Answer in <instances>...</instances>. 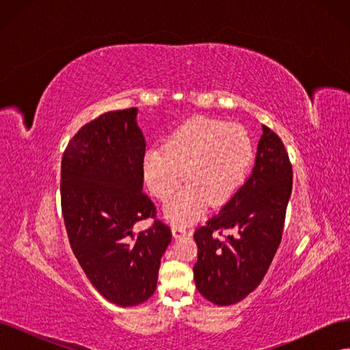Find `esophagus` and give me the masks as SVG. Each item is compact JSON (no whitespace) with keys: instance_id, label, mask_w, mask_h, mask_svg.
<instances>
[{"instance_id":"34e87169","label":"esophagus","mask_w":350,"mask_h":350,"mask_svg":"<svg viewBox=\"0 0 350 350\" xmlns=\"http://www.w3.org/2000/svg\"><path fill=\"white\" fill-rule=\"evenodd\" d=\"M172 235L174 238H181V237H187L188 235V230L183 226H178V225H172Z\"/></svg>"}]
</instances>
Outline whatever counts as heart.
Returning <instances> with one entry per match:
<instances>
[{
    "instance_id": "heart-1",
    "label": "heart",
    "mask_w": 350,
    "mask_h": 350,
    "mask_svg": "<svg viewBox=\"0 0 350 350\" xmlns=\"http://www.w3.org/2000/svg\"><path fill=\"white\" fill-rule=\"evenodd\" d=\"M254 162V144L239 124L198 116L174 131L165 147L147 150L143 175L149 191L166 200L184 179L187 184L171 197L165 215L188 225L203 215L207 203L221 206L245 184Z\"/></svg>"
}]
</instances>
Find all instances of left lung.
Wrapping results in <instances>:
<instances>
[{
	"label": "left lung",
	"mask_w": 350,
	"mask_h": 350,
	"mask_svg": "<svg viewBox=\"0 0 350 350\" xmlns=\"http://www.w3.org/2000/svg\"><path fill=\"white\" fill-rule=\"evenodd\" d=\"M291 193L289 156L279 135L262 125L251 176L194 234L198 247L194 280L207 301L237 304L261 283L282 241ZM221 228L237 234L220 241L213 232Z\"/></svg>",
	"instance_id": "obj_1"
}]
</instances>
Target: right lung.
Returning a JSON list of instances; mask_svg holds the SVG:
<instances>
[{"label":"right lung","instance_id":"1","mask_svg":"<svg viewBox=\"0 0 350 350\" xmlns=\"http://www.w3.org/2000/svg\"><path fill=\"white\" fill-rule=\"evenodd\" d=\"M139 109L112 111L72 137L61 162V206L70 245L98 292L134 306L156 291L161 258L172 239L156 220L134 235L137 221L154 217L143 194L144 135Z\"/></svg>","mask_w":350,"mask_h":350}]
</instances>
